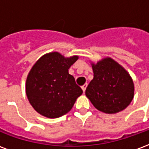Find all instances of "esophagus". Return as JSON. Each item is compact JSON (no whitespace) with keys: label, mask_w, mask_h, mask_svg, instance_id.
<instances>
[{"label":"esophagus","mask_w":149,"mask_h":149,"mask_svg":"<svg viewBox=\"0 0 149 149\" xmlns=\"http://www.w3.org/2000/svg\"><path fill=\"white\" fill-rule=\"evenodd\" d=\"M87 84H84V85H82L81 86V88H82V89H83V91H84V93L85 92V89H86V88H87Z\"/></svg>","instance_id":"esophagus-1"}]
</instances>
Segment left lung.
<instances>
[{
  "instance_id": "8db88e82",
  "label": "left lung",
  "mask_w": 149,
  "mask_h": 149,
  "mask_svg": "<svg viewBox=\"0 0 149 149\" xmlns=\"http://www.w3.org/2000/svg\"><path fill=\"white\" fill-rule=\"evenodd\" d=\"M93 79L85 90L94 107L105 113H116L129 105L134 96L130 75L111 58L93 64Z\"/></svg>"
}]
</instances>
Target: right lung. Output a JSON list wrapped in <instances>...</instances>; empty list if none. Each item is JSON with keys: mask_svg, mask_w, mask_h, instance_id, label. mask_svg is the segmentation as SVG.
Here are the masks:
<instances>
[{"mask_svg": "<svg viewBox=\"0 0 149 149\" xmlns=\"http://www.w3.org/2000/svg\"><path fill=\"white\" fill-rule=\"evenodd\" d=\"M74 56L65 58L58 52L44 55L28 75L26 95L31 105L40 115L57 118L72 109L83 93L68 68L77 61Z\"/></svg>", "mask_w": 149, "mask_h": 149, "instance_id": "1", "label": "right lung"}]
</instances>
